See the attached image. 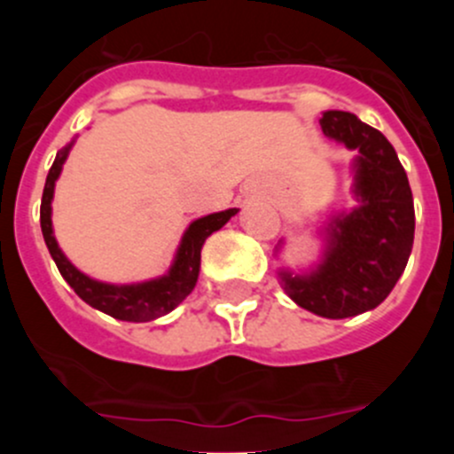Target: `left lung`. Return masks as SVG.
<instances>
[{
  "mask_svg": "<svg viewBox=\"0 0 454 454\" xmlns=\"http://www.w3.org/2000/svg\"><path fill=\"white\" fill-rule=\"evenodd\" d=\"M329 140L356 151L351 162V210H332L318 226V261L294 272L278 268V281L296 305L323 318H351L375 309L409 263L415 208L409 177L391 142L356 114L329 109L320 116ZM283 241H278L277 256Z\"/></svg>",
  "mask_w": 454,
  "mask_h": 454,
  "instance_id": "1",
  "label": "left lung"
}]
</instances>
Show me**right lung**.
<instances>
[{
	"label": "right lung",
	"mask_w": 454,
	"mask_h": 454,
	"mask_svg": "<svg viewBox=\"0 0 454 454\" xmlns=\"http://www.w3.org/2000/svg\"><path fill=\"white\" fill-rule=\"evenodd\" d=\"M76 138H72L63 146L54 158L52 168H50L48 177H45L43 198H41V232H43L45 246H48L50 254H52L54 263H57L59 272L66 278L67 286L98 312L112 316V318L127 320V323H149V320L160 318V316L173 312L186 296L193 292L195 283L200 277V263H201V246L204 241L213 235L215 231L226 226L231 217L239 213V208L219 210V213L204 215V217L195 219L189 223V228L182 235L180 246H177L176 256H173L171 265L164 274L155 278H146L140 283H107L98 281V278L87 277L81 272L66 253L59 248V241L54 237L52 228V200H54V186H57L59 176L63 171L67 155H70L72 146Z\"/></svg>",
	"instance_id": "right-lung-1"
}]
</instances>
